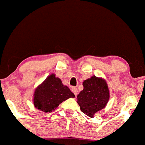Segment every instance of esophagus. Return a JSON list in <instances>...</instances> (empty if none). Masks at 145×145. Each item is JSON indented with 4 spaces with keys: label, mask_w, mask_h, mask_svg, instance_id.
I'll use <instances>...</instances> for the list:
<instances>
[{
    "label": "esophagus",
    "mask_w": 145,
    "mask_h": 145,
    "mask_svg": "<svg viewBox=\"0 0 145 145\" xmlns=\"http://www.w3.org/2000/svg\"><path fill=\"white\" fill-rule=\"evenodd\" d=\"M71 91H72V92L74 93L75 97H76V95H77V93H78V90H77V88L75 87H73L72 88H71Z\"/></svg>",
    "instance_id": "esophagus-1"
}]
</instances>
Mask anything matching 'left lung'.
Listing matches in <instances>:
<instances>
[{"label":"left lung","instance_id":"obj_1","mask_svg":"<svg viewBox=\"0 0 145 145\" xmlns=\"http://www.w3.org/2000/svg\"><path fill=\"white\" fill-rule=\"evenodd\" d=\"M82 85L84 88L77 96V103L81 111L92 118L106 106L110 99V91L105 80L96 76L84 80Z\"/></svg>","mask_w":145,"mask_h":145}]
</instances>
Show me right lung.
I'll return each instance as SVG.
<instances>
[{"label":"right lung","mask_w":145,"mask_h":145,"mask_svg":"<svg viewBox=\"0 0 145 145\" xmlns=\"http://www.w3.org/2000/svg\"><path fill=\"white\" fill-rule=\"evenodd\" d=\"M74 97L75 95L69 87L64 86L61 80L56 77L54 74H52L36 88L34 92L33 103L38 110L51 113L63 101Z\"/></svg>","instance_id":"1"}]
</instances>
